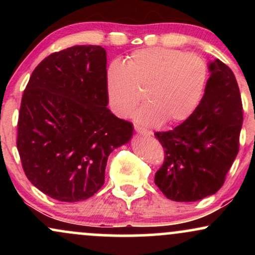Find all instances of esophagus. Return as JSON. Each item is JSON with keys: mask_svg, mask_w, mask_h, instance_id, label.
Returning a JSON list of instances; mask_svg holds the SVG:
<instances>
[{"mask_svg": "<svg viewBox=\"0 0 255 255\" xmlns=\"http://www.w3.org/2000/svg\"><path fill=\"white\" fill-rule=\"evenodd\" d=\"M134 128H135V130L137 131V133H140V134H144V135H151V134H152V131H151V130H148V129H145V128L140 127V126H137V125L134 126Z\"/></svg>", "mask_w": 255, "mask_h": 255, "instance_id": "1", "label": "esophagus"}]
</instances>
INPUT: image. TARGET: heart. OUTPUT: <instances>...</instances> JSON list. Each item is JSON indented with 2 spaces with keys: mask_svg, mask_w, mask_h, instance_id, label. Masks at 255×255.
Instances as JSON below:
<instances>
[{
  "mask_svg": "<svg viewBox=\"0 0 255 255\" xmlns=\"http://www.w3.org/2000/svg\"><path fill=\"white\" fill-rule=\"evenodd\" d=\"M210 79L209 62L203 56L176 49H140L127 63L114 60L105 74L111 110L127 118L141 102L135 119L147 126L178 125L188 120L203 101Z\"/></svg>",
  "mask_w": 255,
  "mask_h": 255,
  "instance_id": "b5f03b06",
  "label": "heart"
}]
</instances>
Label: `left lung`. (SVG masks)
Wrapping results in <instances>:
<instances>
[{"instance_id": "1", "label": "left lung", "mask_w": 255, "mask_h": 255, "mask_svg": "<svg viewBox=\"0 0 255 255\" xmlns=\"http://www.w3.org/2000/svg\"><path fill=\"white\" fill-rule=\"evenodd\" d=\"M244 110L235 75L216 58L203 101L188 120L154 136L164 148V162L154 183L174 201H197L223 186L239 153Z\"/></svg>"}]
</instances>
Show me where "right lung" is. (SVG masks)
<instances>
[{
    "mask_svg": "<svg viewBox=\"0 0 255 255\" xmlns=\"http://www.w3.org/2000/svg\"><path fill=\"white\" fill-rule=\"evenodd\" d=\"M105 74L104 48L75 45L44 58L26 85L16 147L31 183L58 201L97 193L111 151L133 133L107 108Z\"/></svg>",
    "mask_w": 255,
    "mask_h": 255,
    "instance_id": "1",
    "label": "right lung"
}]
</instances>
